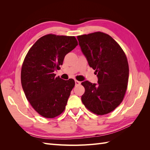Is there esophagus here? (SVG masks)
I'll list each match as a JSON object with an SVG mask.
<instances>
[{
    "mask_svg": "<svg viewBox=\"0 0 150 150\" xmlns=\"http://www.w3.org/2000/svg\"><path fill=\"white\" fill-rule=\"evenodd\" d=\"M75 84H76V86H79L81 84V82H79V81H77V80H75Z\"/></svg>",
    "mask_w": 150,
    "mask_h": 150,
    "instance_id": "34e87169",
    "label": "esophagus"
}]
</instances>
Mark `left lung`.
Wrapping results in <instances>:
<instances>
[{"label":"left lung","instance_id":"1","mask_svg":"<svg viewBox=\"0 0 150 150\" xmlns=\"http://www.w3.org/2000/svg\"><path fill=\"white\" fill-rule=\"evenodd\" d=\"M77 38L98 78V84L88 81L81 83L85 88L81 101L94 114H108L121 104L128 86L129 66L125 53L110 35L101 32Z\"/></svg>","mask_w":150,"mask_h":150}]
</instances>
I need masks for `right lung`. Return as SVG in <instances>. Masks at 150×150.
I'll list each match as a JSON object with an SVG mask.
<instances>
[{"label": "right lung", "mask_w": 150, "mask_h": 150, "mask_svg": "<svg viewBox=\"0 0 150 150\" xmlns=\"http://www.w3.org/2000/svg\"><path fill=\"white\" fill-rule=\"evenodd\" d=\"M74 36L47 34L39 39L24 59L21 83L25 97L40 115L53 118L64 111L74 80L55 77L67 53L78 46Z\"/></svg>", "instance_id": "1"}]
</instances>
